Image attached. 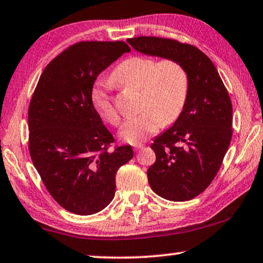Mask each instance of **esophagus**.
Wrapping results in <instances>:
<instances>
[{
    "label": "esophagus",
    "mask_w": 263,
    "mask_h": 263,
    "mask_svg": "<svg viewBox=\"0 0 263 263\" xmlns=\"http://www.w3.org/2000/svg\"><path fill=\"white\" fill-rule=\"evenodd\" d=\"M144 147H145L144 144H136V145H133V148H135V151H140V150H143Z\"/></svg>",
    "instance_id": "obj_1"
}]
</instances>
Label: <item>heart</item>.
<instances>
[{
    "instance_id": "heart-1",
    "label": "heart",
    "mask_w": 263,
    "mask_h": 263,
    "mask_svg": "<svg viewBox=\"0 0 263 263\" xmlns=\"http://www.w3.org/2000/svg\"><path fill=\"white\" fill-rule=\"evenodd\" d=\"M111 80L120 87L139 89V113L128 119L119 132L130 144H142L164 125L172 124L181 115L189 91V76L177 59H155L135 55L121 61L111 74ZM93 107L108 124L117 126L120 116L113 98L100 86L91 93Z\"/></svg>"
}]
</instances>
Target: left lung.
Listing matches in <instances>:
<instances>
[{
    "label": "left lung",
    "instance_id": "left-lung-1",
    "mask_svg": "<svg viewBox=\"0 0 263 263\" xmlns=\"http://www.w3.org/2000/svg\"><path fill=\"white\" fill-rule=\"evenodd\" d=\"M138 52L181 61L189 76L185 105L175 124L156 137V162L147 170L151 189L174 202L203 193L222 165L233 136V106L213 61L197 47L174 39H127Z\"/></svg>",
    "mask_w": 263,
    "mask_h": 263
}]
</instances>
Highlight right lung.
<instances>
[{"label": "right lung", "mask_w": 263, "mask_h": 263, "mask_svg": "<svg viewBox=\"0 0 263 263\" xmlns=\"http://www.w3.org/2000/svg\"><path fill=\"white\" fill-rule=\"evenodd\" d=\"M130 50L124 41L78 42L47 65L31 97V162L50 196L73 214L106 208L117 171L133 157L130 145L112 147L115 138L91 99L98 76Z\"/></svg>", "instance_id": "right-lung-1"}]
</instances>
